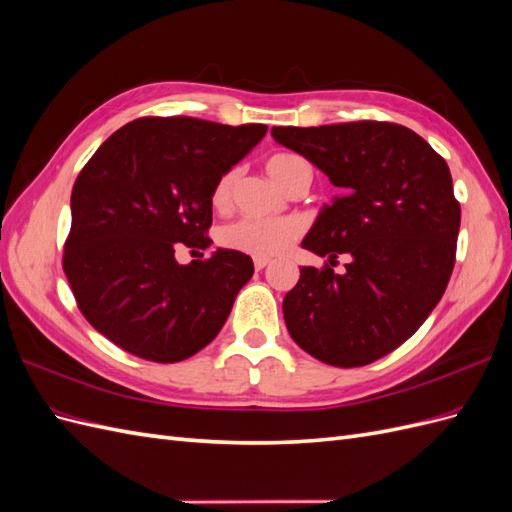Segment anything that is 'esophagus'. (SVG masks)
Instances as JSON below:
<instances>
[{"mask_svg": "<svg viewBox=\"0 0 512 512\" xmlns=\"http://www.w3.org/2000/svg\"><path fill=\"white\" fill-rule=\"evenodd\" d=\"M265 267H269V260L267 258H254V269L262 271Z\"/></svg>", "mask_w": 512, "mask_h": 512, "instance_id": "1", "label": "esophagus"}]
</instances>
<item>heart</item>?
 Segmentation results:
<instances>
[{"label":"heart","instance_id":"obj_1","mask_svg":"<svg viewBox=\"0 0 512 512\" xmlns=\"http://www.w3.org/2000/svg\"><path fill=\"white\" fill-rule=\"evenodd\" d=\"M267 173L269 177L280 185L282 190H288L294 181L301 177H309V164L297 156V153H275L267 160ZM237 168H230L215 183L213 190V203L224 207L232 190H235L237 183ZM303 232V226L299 220L288 218V220H277V222H262L245 218L239 222H232L220 232L222 245L230 247L235 252H243L254 258H275L284 254L288 247L299 239Z\"/></svg>","mask_w":512,"mask_h":512}]
</instances>
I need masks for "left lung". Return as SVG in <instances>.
<instances>
[{"label": "left lung", "instance_id": "1", "mask_svg": "<svg viewBox=\"0 0 512 512\" xmlns=\"http://www.w3.org/2000/svg\"><path fill=\"white\" fill-rule=\"evenodd\" d=\"M271 134L342 190L301 245L331 265L350 256L342 275L301 269L284 297L288 333L327 365L374 363L414 335L451 280L461 222L451 170L425 138L389 121Z\"/></svg>", "mask_w": 512, "mask_h": 512}]
</instances>
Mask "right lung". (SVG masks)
Returning <instances> with one entry per match:
<instances>
[{
    "instance_id": "1",
    "label": "right lung",
    "mask_w": 512,
    "mask_h": 512,
    "mask_svg": "<svg viewBox=\"0 0 512 512\" xmlns=\"http://www.w3.org/2000/svg\"><path fill=\"white\" fill-rule=\"evenodd\" d=\"M267 134L262 123L143 117L111 134L76 177L64 271L91 327L126 352L177 363L220 333L254 262L235 250L179 265L211 245L220 177Z\"/></svg>"
}]
</instances>
